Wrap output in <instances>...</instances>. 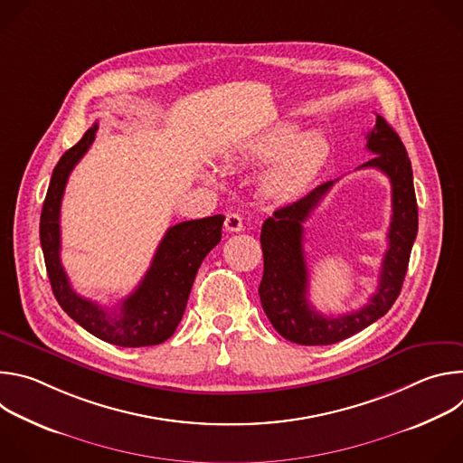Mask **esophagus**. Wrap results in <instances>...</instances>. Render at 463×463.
<instances>
[{"label":"esophagus","instance_id":"esophagus-1","mask_svg":"<svg viewBox=\"0 0 463 463\" xmlns=\"http://www.w3.org/2000/svg\"><path fill=\"white\" fill-rule=\"evenodd\" d=\"M241 229H243V220H241V216L236 214V213L227 214V218H225V231H229V232H240Z\"/></svg>","mask_w":463,"mask_h":463}]
</instances>
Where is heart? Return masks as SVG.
<instances>
[{"mask_svg": "<svg viewBox=\"0 0 463 463\" xmlns=\"http://www.w3.org/2000/svg\"><path fill=\"white\" fill-rule=\"evenodd\" d=\"M329 146L315 131L298 137V128L280 124L247 143L238 159L241 163H266L278 157L261 177V190L273 200H289L300 194L318 174Z\"/></svg>", "mask_w": 463, "mask_h": 463, "instance_id": "heart-1", "label": "heart"}]
</instances>
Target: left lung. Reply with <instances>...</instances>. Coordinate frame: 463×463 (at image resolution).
Returning a JSON list of instances; mask_svg holds the SVG:
<instances>
[{
	"mask_svg": "<svg viewBox=\"0 0 463 463\" xmlns=\"http://www.w3.org/2000/svg\"><path fill=\"white\" fill-rule=\"evenodd\" d=\"M366 148L375 154L359 168L381 170L392 184V222L377 291L357 311L324 317L307 300L304 222L335 181H327L298 202L286 205L261 225L263 277L258 288L261 307L277 332L297 345L324 346L345 341L381 318L402 293L411 250L418 234V203L412 166L393 128L381 117L366 134Z\"/></svg>",
	"mask_w": 463,
	"mask_h": 463,
	"instance_id": "1",
	"label": "left lung"
}]
</instances>
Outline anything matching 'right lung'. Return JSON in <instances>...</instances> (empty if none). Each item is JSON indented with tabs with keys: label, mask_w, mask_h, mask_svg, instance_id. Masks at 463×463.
Returning a JSON list of instances; mask_svg holds the SVG:
<instances>
[{
	"label": "right lung",
	"mask_w": 463,
	"mask_h": 463,
	"mask_svg": "<svg viewBox=\"0 0 463 463\" xmlns=\"http://www.w3.org/2000/svg\"><path fill=\"white\" fill-rule=\"evenodd\" d=\"M95 122L84 137L65 152L52 170L40 218V241L54 298L86 332L104 343L139 348L170 339L183 318L186 300L203 258L220 243L223 216L181 222L161 240L152 266L137 289L115 309L77 295L60 261V205L65 183L95 141Z\"/></svg>",
	"instance_id": "add662e5"
}]
</instances>
